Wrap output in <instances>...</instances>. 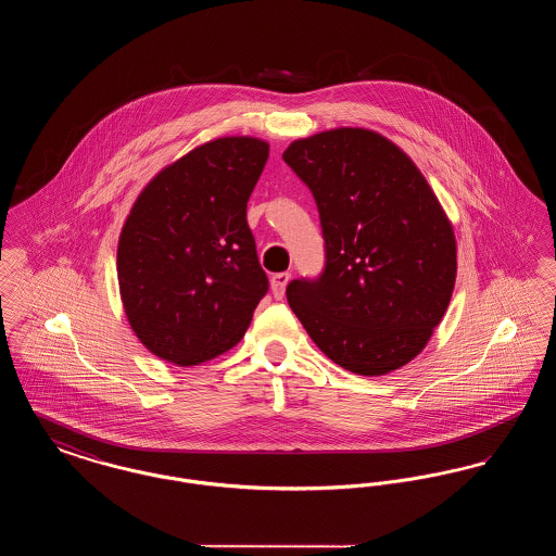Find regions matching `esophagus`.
<instances>
[{
	"label": "esophagus",
	"instance_id": "obj_1",
	"mask_svg": "<svg viewBox=\"0 0 556 556\" xmlns=\"http://www.w3.org/2000/svg\"><path fill=\"white\" fill-rule=\"evenodd\" d=\"M290 279L291 273H277V275H273V279H270V290H273V295H275L277 300H281V298L286 295V288H288Z\"/></svg>",
	"mask_w": 556,
	"mask_h": 556
}]
</instances>
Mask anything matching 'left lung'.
Wrapping results in <instances>:
<instances>
[{
	"label": "left lung",
	"mask_w": 556,
	"mask_h": 556,
	"mask_svg": "<svg viewBox=\"0 0 556 556\" xmlns=\"http://www.w3.org/2000/svg\"><path fill=\"white\" fill-rule=\"evenodd\" d=\"M313 191L325 239L317 279L288 302L318 350L356 375H386L424 350L450 304L456 239L421 170L369 129H331L283 152Z\"/></svg>",
	"instance_id": "obj_1"
}]
</instances>
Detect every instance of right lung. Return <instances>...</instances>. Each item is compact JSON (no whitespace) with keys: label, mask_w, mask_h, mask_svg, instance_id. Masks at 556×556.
<instances>
[{"label":"right lung","mask_w":556,"mask_h":556,"mask_svg":"<svg viewBox=\"0 0 556 556\" xmlns=\"http://www.w3.org/2000/svg\"><path fill=\"white\" fill-rule=\"evenodd\" d=\"M268 159L256 137H220L168 164L135 200L116 270L135 336L179 367L243 338L268 279L248 227V200Z\"/></svg>","instance_id":"obj_1"}]
</instances>
